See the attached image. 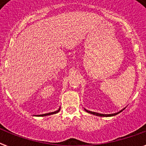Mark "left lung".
Segmentation results:
<instances>
[{
    "instance_id": "1",
    "label": "left lung",
    "mask_w": 146,
    "mask_h": 146,
    "mask_svg": "<svg viewBox=\"0 0 146 146\" xmlns=\"http://www.w3.org/2000/svg\"><path fill=\"white\" fill-rule=\"evenodd\" d=\"M123 110H124V108L123 109ZM123 110H121V111H120L119 112H117V113H111V114H103V113H96V112H92V111H88V110H86V109H85V111H86V112H88V113H92V114H94V115H96V116H100V117H112V116L117 115V114H118L119 113H120V112H121Z\"/></svg>"
}]
</instances>
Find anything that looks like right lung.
<instances>
[{
	"label": "right lung",
	"mask_w": 146,
	"mask_h": 146,
	"mask_svg": "<svg viewBox=\"0 0 146 146\" xmlns=\"http://www.w3.org/2000/svg\"><path fill=\"white\" fill-rule=\"evenodd\" d=\"M60 108L57 111H54V112H51V113H44V114H40V115L38 116H41V117H44V116H47V115H51V114H54V113H58L60 111Z\"/></svg>",
	"instance_id": "add662e5"
}]
</instances>
